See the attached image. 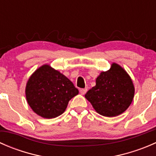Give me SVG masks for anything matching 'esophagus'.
<instances>
[{"instance_id": "34e87169", "label": "esophagus", "mask_w": 156, "mask_h": 156, "mask_svg": "<svg viewBox=\"0 0 156 156\" xmlns=\"http://www.w3.org/2000/svg\"><path fill=\"white\" fill-rule=\"evenodd\" d=\"M87 88H83V89L80 90V93H81V94H82V95H84V94L87 93Z\"/></svg>"}]
</instances>
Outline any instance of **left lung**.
<instances>
[{
  "label": "left lung",
  "instance_id": "8db88e82",
  "mask_svg": "<svg viewBox=\"0 0 156 156\" xmlns=\"http://www.w3.org/2000/svg\"><path fill=\"white\" fill-rule=\"evenodd\" d=\"M134 87L130 76L120 66L112 65L96 80V86L85 94V98L100 115L114 117L123 113L131 103Z\"/></svg>",
  "mask_w": 156,
  "mask_h": 156
}]
</instances>
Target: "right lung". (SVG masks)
Wrapping results in <instances>:
<instances>
[{"label": "right lung", "mask_w": 156, "mask_h": 156, "mask_svg": "<svg viewBox=\"0 0 156 156\" xmlns=\"http://www.w3.org/2000/svg\"><path fill=\"white\" fill-rule=\"evenodd\" d=\"M78 90L64 75L44 65L35 71L26 84V95L30 107L45 119H53L65 112L69 100Z\"/></svg>", "instance_id": "right-lung-1"}]
</instances>
